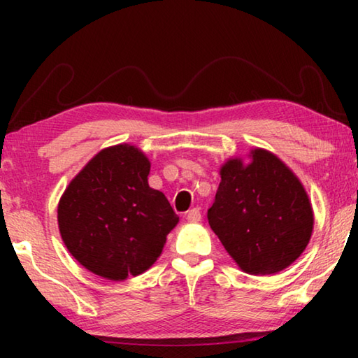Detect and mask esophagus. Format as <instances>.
<instances>
[{"instance_id": "34e87169", "label": "esophagus", "mask_w": 358, "mask_h": 358, "mask_svg": "<svg viewBox=\"0 0 358 358\" xmlns=\"http://www.w3.org/2000/svg\"><path fill=\"white\" fill-rule=\"evenodd\" d=\"M194 211H196V210H191L189 215H194ZM196 213H197V211H196ZM199 220H201V215H199V217H197V215L192 216V221H199Z\"/></svg>"}]
</instances>
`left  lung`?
Here are the masks:
<instances>
[{
    "label": "left lung",
    "mask_w": 358,
    "mask_h": 358,
    "mask_svg": "<svg viewBox=\"0 0 358 358\" xmlns=\"http://www.w3.org/2000/svg\"><path fill=\"white\" fill-rule=\"evenodd\" d=\"M150 161L132 145L102 150L71 181L58 205L66 248L85 268L121 281L161 256L175 213L148 186Z\"/></svg>",
    "instance_id": "8db88e82"
}]
</instances>
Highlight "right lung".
I'll list each match as a JSON object with an SVG mask.
<instances>
[{"label": "right lung", "instance_id": "add662e5", "mask_svg": "<svg viewBox=\"0 0 358 358\" xmlns=\"http://www.w3.org/2000/svg\"><path fill=\"white\" fill-rule=\"evenodd\" d=\"M208 224L250 275H271L300 257L313 232V208L299 178L275 155L252 151L243 166L230 159L208 208Z\"/></svg>", "mask_w": 358, "mask_h": 358}]
</instances>
